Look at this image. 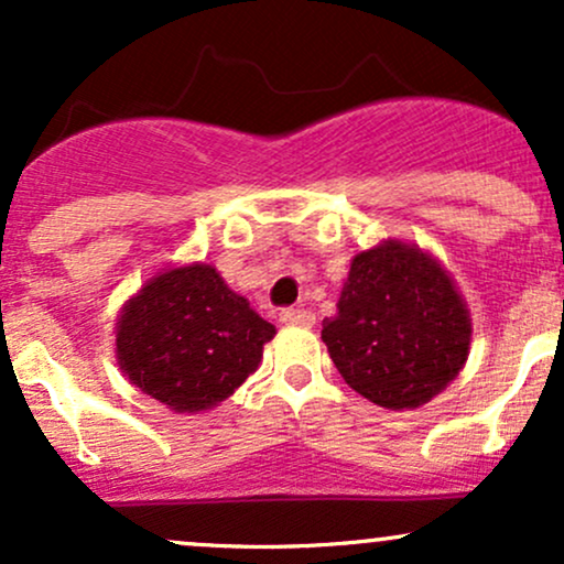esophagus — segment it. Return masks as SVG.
<instances>
[{
	"label": "esophagus",
	"instance_id": "1",
	"mask_svg": "<svg viewBox=\"0 0 564 564\" xmlns=\"http://www.w3.org/2000/svg\"><path fill=\"white\" fill-rule=\"evenodd\" d=\"M281 323H286V326L310 328L315 323V315L310 313V310H304V307H286L281 313Z\"/></svg>",
	"mask_w": 564,
	"mask_h": 564
}]
</instances>
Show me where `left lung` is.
<instances>
[{
  "instance_id": "left-lung-1",
  "label": "left lung",
  "mask_w": 564,
  "mask_h": 564,
  "mask_svg": "<svg viewBox=\"0 0 564 564\" xmlns=\"http://www.w3.org/2000/svg\"><path fill=\"white\" fill-rule=\"evenodd\" d=\"M336 310L321 339L341 379L381 408L430 403L467 364V302L419 246L384 241L355 254Z\"/></svg>"
}]
</instances>
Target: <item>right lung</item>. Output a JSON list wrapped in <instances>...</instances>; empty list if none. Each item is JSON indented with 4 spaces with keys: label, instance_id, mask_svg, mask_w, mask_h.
<instances>
[{
    "label": "right lung",
    "instance_id": "1",
    "mask_svg": "<svg viewBox=\"0 0 564 564\" xmlns=\"http://www.w3.org/2000/svg\"><path fill=\"white\" fill-rule=\"evenodd\" d=\"M273 336V323L212 264L193 262L153 275L121 307L116 360L153 400L174 413H196L230 398L257 371Z\"/></svg>",
    "mask_w": 564,
    "mask_h": 564
}]
</instances>
